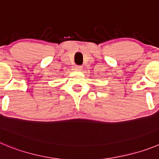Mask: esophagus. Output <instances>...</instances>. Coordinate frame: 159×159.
Returning <instances> with one entry per match:
<instances>
[{"label":"esophagus","mask_w":159,"mask_h":159,"mask_svg":"<svg viewBox=\"0 0 159 159\" xmlns=\"http://www.w3.org/2000/svg\"><path fill=\"white\" fill-rule=\"evenodd\" d=\"M81 69H82V67H81V66H79V65H75V71H80Z\"/></svg>","instance_id":"1"}]
</instances>
